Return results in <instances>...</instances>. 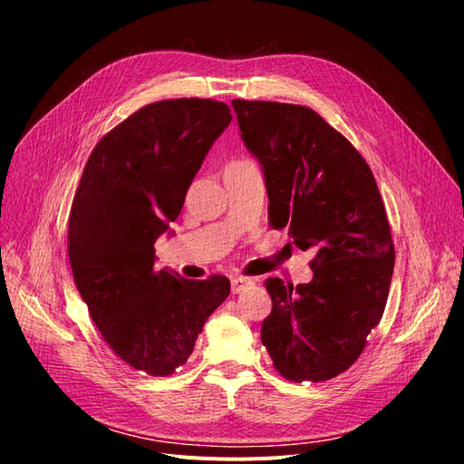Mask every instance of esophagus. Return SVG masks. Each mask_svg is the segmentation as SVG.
Segmentation results:
<instances>
[{
    "mask_svg": "<svg viewBox=\"0 0 464 464\" xmlns=\"http://www.w3.org/2000/svg\"><path fill=\"white\" fill-rule=\"evenodd\" d=\"M250 285H254L252 277H245V276H233L231 277V291L233 293H241Z\"/></svg>",
    "mask_w": 464,
    "mask_h": 464,
    "instance_id": "34e87169",
    "label": "esophagus"
}]
</instances>
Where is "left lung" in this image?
<instances>
[{"mask_svg": "<svg viewBox=\"0 0 464 464\" xmlns=\"http://www.w3.org/2000/svg\"><path fill=\"white\" fill-rule=\"evenodd\" d=\"M231 103L264 169L270 226L287 227L301 250L316 248L310 283H264L272 312L262 343L285 380H332L361 356L390 295L395 246L376 179L356 148L314 110Z\"/></svg>", "mask_w": 464, "mask_h": 464, "instance_id": "8db88e82", "label": "left lung"}]
</instances>
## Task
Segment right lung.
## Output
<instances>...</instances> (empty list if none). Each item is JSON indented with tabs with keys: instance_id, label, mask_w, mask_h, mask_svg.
Returning a JSON list of instances; mask_svg holds the SVG:
<instances>
[{
	"instance_id": "right-lung-1",
	"label": "right lung",
	"mask_w": 464,
	"mask_h": 464,
	"mask_svg": "<svg viewBox=\"0 0 464 464\" xmlns=\"http://www.w3.org/2000/svg\"><path fill=\"white\" fill-rule=\"evenodd\" d=\"M227 103L177 98L148 103L103 134L88 158L69 214V262L110 349L148 376L187 362L210 314L227 298L226 276L156 272L154 243L181 214Z\"/></svg>"
}]
</instances>
